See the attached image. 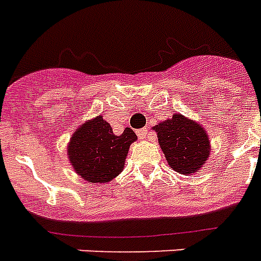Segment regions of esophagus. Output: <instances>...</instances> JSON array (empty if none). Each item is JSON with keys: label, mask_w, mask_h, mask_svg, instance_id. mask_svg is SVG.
<instances>
[{"label": "esophagus", "mask_w": 261, "mask_h": 261, "mask_svg": "<svg viewBox=\"0 0 261 261\" xmlns=\"http://www.w3.org/2000/svg\"><path fill=\"white\" fill-rule=\"evenodd\" d=\"M148 136H149V130L148 128H142V130L138 131V137H140L141 140H145Z\"/></svg>", "instance_id": "esophagus-1"}]
</instances>
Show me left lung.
I'll list each match as a JSON object with an SVG mask.
<instances>
[{
  "label": "left lung",
  "instance_id": "1",
  "mask_svg": "<svg viewBox=\"0 0 261 261\" xmlns=\"http://www.w3.org/2000/svg\"><path fill=\"white\" fill-rule=\"evenodd\" d=\"M159 145L171 169L184 175L199 171L210 156V140L198 121L174 113L153 127Z\"/></svg>",
  "mask_w": 261,
  "mask_h": 261
}]
</instances>
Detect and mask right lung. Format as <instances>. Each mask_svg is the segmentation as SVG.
Masks as SVG:
<instances>
[{
	"label": "right lung",
	"instance_id": "right-lung-1",
	"mask_svg": "<svg viewBox=\"0 0 261 261\" xmlns=\"http://www.w3.org/2000/svg\"><path fill=\"white\" fill-rule=\"evenodd\" d=\"M137 136L130 127L116 136L103 116H96L77 127L67 144L71 167L92 184H108L124 169L125 158Z\"/></svg>",
	"mask_w": 261,
	"mask_h": 261
}]
</instances>
